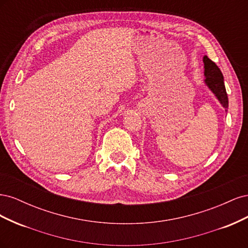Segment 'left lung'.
I'll return each instance as SVG.
<instances>
[{"label":"left lung","instance_id":"8db88e82","mask_svg":"<svg viewBox=\"0 0 248 248\" xmlns=\"http://www.w3.org/2000/svg\"><path fill=\"white\" fill-rule=\"evenodd\" d=\"M202 62H204V76H205V84L209 88L210 91H211L217 100L222 106V108L228 109L229 108V99H228V94L226 91V87H224V81H223V76L213 61H211L207 56H204L202 58Z\"/></svg>","mask_w":248,"mask_h":248}]
</instances>
